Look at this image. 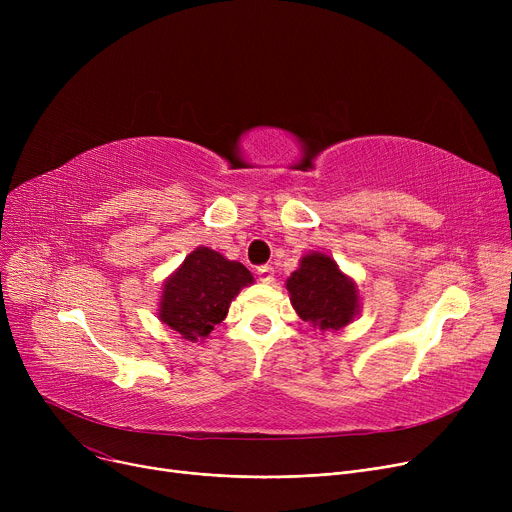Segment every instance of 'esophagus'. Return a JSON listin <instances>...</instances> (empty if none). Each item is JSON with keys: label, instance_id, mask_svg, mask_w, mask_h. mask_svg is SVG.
Instances as JSON below:
<instances>
[{"label": "esophagus", "instance_id": "obj_1", "mask_svg": "<svg viewBox=\"0 0 512 512\" xmlns=\"http://www.w3.org/2000/svg\"><path fill=\"white\" fill-rule=\"evenodd\" d=\"M257 276L263 284H274V267L272 265L257 267Z\"/></svg>", "mask_w": 512, "mask_h": 512}]
</instances>
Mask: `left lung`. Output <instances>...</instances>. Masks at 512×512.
<instances>
[{
  "label": "left lung",
  "instance_id": "obj_1",
  "mask_svg": "<svg viewBox=\"0 0 512 512\" xmlns=\"http://www.w3.org/2000/svg\"><path fill=\"white\" fill-rule=\"evenodd\" d=\"M286 290L297 315L321 332H338L353 324L361 311L359 288L338 263L319 251L301 257L286 280Z\"/></svg>",
  "mask_w": 512,
  "mask_h": 512
}]
</instances>
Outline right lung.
<instances>
[{
	"instance_id": "add662e5",
	"label": "right lung",
	"mask_w": 512,
	"mask_h": 512,
	"mask_svg": "<svg viewBox=\"0 0 512 512\" xmlns=\"http://www.w3.org/2000/svg\"><path fill=\"white\" fill-rule=\"evenodd\" d=\"M255 282L240 261L197 247L161 286L157 317L188 342H203L222 324L236 294Z\"/></svg>"
}]
</instances>
